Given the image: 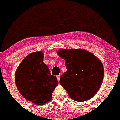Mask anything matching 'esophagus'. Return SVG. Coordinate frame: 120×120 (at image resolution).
Listing matches in <instances>:
<instances>
[{
    "label": "esophagus",
    "instance_id": "obj_1",
    "mask_svg": "<svg viewBox=\"0 0 120 120\" xmlns=\"http://www.w3.org/2000/svg\"><path fill=\"white\" fill-rule=\"evenodd\" d=\"M56 77H57V79L58 81H60V75H57V76H56Z\"/></svg>",
    "mask_w": 120,
    "mask_h": 120
}]
</instances>
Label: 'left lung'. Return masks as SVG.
I'll list each match as a JSON object with an SVG mask.
<instances>
[{"mask_svg":"<svg viewBox=\"0 0 120 120\" xmlns=\"http://www.w3.org/2000/svg\"><path fill=\"white\" fill-rule=\"evenodd\" d=\"M57 53L66 61L67 71L60 77V83L70 98L76 101H85L95 96L104 77L103 66L99 59L83 49H60Z\"/></svg>","mask_w":120,"mask_h":120,"instance_id":"8db88e82","label":"left lung"}]
</instances>
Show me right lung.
Here are the masks:
<instances>
[{"label":"right lung","mask_w":120,"mask_h":120,"mask_svg":"<svg viewBox=\"0 0 120 120\" xmlns=\"http://www.w3.org/2000/svg\"><path fill=\"white\" fill-rule=\"evenodd\" d=\"M43 57L42 51L30 53L23 59L15 73V84L20 94L39 106L51 100L53 92L59 84L56 76L52 75L43 63Z\"/></svg>","instance_id":"1"}]
</instances>
